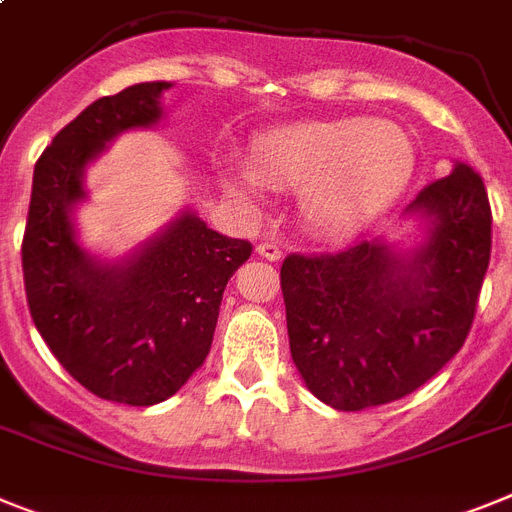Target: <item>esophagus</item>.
Wrapping results in <instances>:
<instances>
[{"label": "esophagus", "instance_id": "esophagus-1", "mask_svg": "<svg viewBox=\"0 0 512 512\" xmlns=\"http://www.w3.org/2000/svg\"><path fill=\"white\" fill-rule=\"evenodd\" d=\"M256 253L269 261L282 259V248H279V243H274V240H264V243H259V246H256Z\"/></svg>", "mask_w": 512, "mask_h": 512}]
</instances>
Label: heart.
Listing matches in <instances>:
<instances>
[{"mask_svg":"<svg viewBox=\"0 0 512 512\" xmlns=\"http://www.w3.org/2000/svg\"><path fill=\"white\" fill-rule=\"evenodd\" d=\"M414 170L417 150L401 126L339 119L269 131L251 147V168L222 165V181L253 209L266 189L300 191L305 225L347 235L386 212Z\"/></svg>","mask_w":512,"mask_h":512,"instance_id":"heart-1","label":"heart"}]
</instances>
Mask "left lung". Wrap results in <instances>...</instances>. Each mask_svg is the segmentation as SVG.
<instances>
[{
	"mask_svg": "<svg viewBox=\"0 0 512 512\" xmlns=\"http://www.w3.org/2000/svg\"><path fill=\"white\" fill-rule=\"evenodd\" d=\"M406 212L432 222L409 259L381 240L282 264L292 362L339 412L404 399L464 347L492 251V209L479 173L458 163Z\"/></svg>",
	"mask_w": 512,
	"mask_h": 512,
	"instance_id": "left-lung-1",
	"label": "left lung"
}]
</instances>
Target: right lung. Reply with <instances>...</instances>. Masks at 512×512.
<instances>
[{
    "instance_id": "add662e5",
    "label": "right lung",
    "mask_w": 512,
    "mask_h": 512,
    "mask_svg": "<svg viewBox=\"0 0 512 512\" xmlns=\"http://www.w3.org/2000/svg\"><path fill=\"white\" fill-rule=\"evenodd\" d=\"M168 87L139 82L106 95L51 139L33 173L23 235L25 295L43 342L80 386L129 406L160 404L202 365L227 279L253 251L194 212L126 264H100L77 243L82 168L119 131L155 124Z\"/></svg>"
}]
</instances>
